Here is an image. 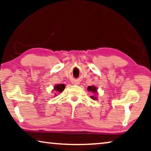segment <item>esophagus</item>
Wrapping results in <instances>:
<instances>
[{
  "mask_svg": "<svg viewBox=\"0 0 151 151\" xmlns=\"http://www.w3.org/2000/svg\"><path fill=\"white\" fill-rule=\"evenodd\" d=\"M73 84H79V83H78V82H73Z\"/></svg>",
  "mask_w": 151,
  "mask_h": 151,
  "instance_id": "esophagus-1",
  "label": "esophagus"
}]
</instances>
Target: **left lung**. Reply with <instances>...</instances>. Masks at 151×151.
Instances as JSON below:
<instances>
[{
    "label": "left lung",
    "instance_id": "1",
    "mask_svg": "<svg viewBox=\"0 0 151 151\" xmlns=\"http://www.w3.org/2000/svg\"><path fill=\"white\" fill-rule=\"evenodd\" d=\"M87 90L90 91H91L92 93H96V91H97V88L96 87V86H88ZM91 97V98L93 99V100H96V98H97V97L93 96H92Z\"/></svg>",
    "mask_w": 151,
    "mask_h": 151
}]
</instances>
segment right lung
<instances>
[{
    "instance_id": "1",
    "label": "right lung",
    "mask_w": 151,
    "mask_h": 151,
    "mask_svg": "<svg viewBox=\"0 0 151 151\" xmlns=\"http://www.w3.org/2000/svg\"><path fill=\"white\" fill-rule=\"evenodd\" d=\"M65 85L63 84H57L54 86V90L58 92H62L65 89Z\"/></svg>"
}]
</instances>
